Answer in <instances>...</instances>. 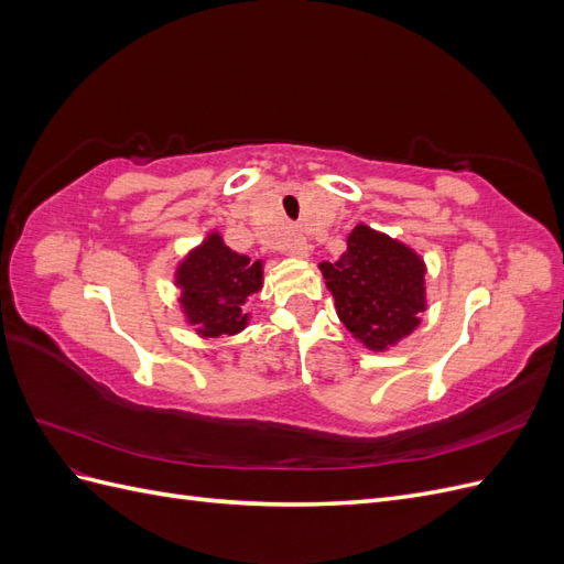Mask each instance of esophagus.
I'll return each mask as SVG.
<instances>
[{"mask_svg":"<svg viewBox=\"0 0 564 564\" xmlns=\"http://www.w3.org/2000/svg\"><path fill=\"white\" fill-rule=\"evenodd\" d=\"M284 247H286V253L294 256V259H308V256H311V242L301 235L289 237Z\"/></svg>","mask_w":564,"mask_h":564,"instance_id":"34e87169","label":"esophagus"}]
</instances>
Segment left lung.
Listing matches in <instances>:
<instances>
[{"mask_svg":"<svg viewBox=\"0 0 564 564\" xmlns=\"http://www.w3.org/2000/svg\"><path fill=\"white\" fill-rule=\"evenodd\" d=\"M336 315L373 352L412 336L429 308L425 261L409 245L357 224L340 259L319 263Z\"/></svg>","mask_w":564,"mask_h":564,"instance_id":"left-lung-1","label":"left lung"}]
</instances>
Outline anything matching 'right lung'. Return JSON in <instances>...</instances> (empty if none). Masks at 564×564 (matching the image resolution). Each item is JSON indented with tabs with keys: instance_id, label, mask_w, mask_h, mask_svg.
Here are the masks:
<instances>
[{
	"instance_id": "obj_1",
	"label": "right lung",
	"mask_w": 564,
	"mask_h": 564,
	"mask_svg": "<svg viewBox=\"0 0 564 564\" xmlns=\"http://www.w3.org/2000/svg\"><path fill=\"white\" fill-rule=\"evenodd\" d=\"M178 305L199 338L235 336L249 327V299L263 286V261L232 251L224 235L212 230L187 251L174 272Z\"/></svg>"
}]
</instances>
